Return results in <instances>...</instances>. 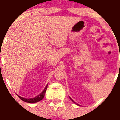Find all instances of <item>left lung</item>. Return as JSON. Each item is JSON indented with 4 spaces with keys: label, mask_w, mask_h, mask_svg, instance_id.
<instances>
[{
    "label": "left lung",
    "mask_w": 120,
    "mask_h": 120,
    "mask_svg": "<svg viewBox=\"0 0 120 120\" xmlns=\"http://www.w3.org/2000/svg\"><path fill=\"white\" fill-rule=\"evenodd\" d=\"M70 99H71V100H72V101H73V102H74V103H75V102H74V101H73V100H72V99H71V98H70Z\"/></svg>",
    "instance_id": "left-lung-1"
}]
</instances>
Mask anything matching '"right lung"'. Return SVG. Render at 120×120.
<instances>
[{
  "label": "right lung",
  "instance_id": "right-lung-1",
  "mask_svg": "<svg viewBox=\"0 0 120 120\" xmlns=\"http://www.w3.org/2000/svg\"><path fill=\"white\" fill-rule=\"evenodd\" d=\"M47 86L48 84L46 85V86L45 87V88L44 89V90L42 91L41 93H40V94L38 95L37 96L34 97L33 98H30V99H26V98H22V97L18 96L19 98L22 101H23L24 102H26V103H37L38 101L42 100L43 99L44 96H45V94L46 90V89H47Z\"/></svg>",
  "mask_w": 120,
  "mask_h": 120
}]
</instances>
